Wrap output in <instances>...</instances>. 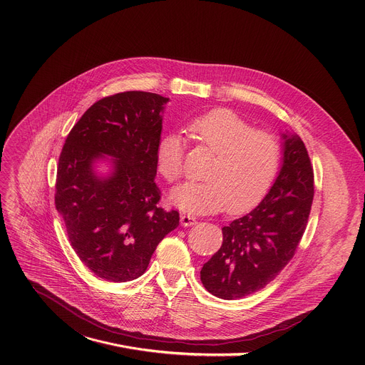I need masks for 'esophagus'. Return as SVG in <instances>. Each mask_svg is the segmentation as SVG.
Returning a JSON list of instances; mask_svg holds the SVG:
<instances>
[{
    "label": "esophagus",
    "mask_w": 365,
    "mask_h": 365,
    "mask_svg": "<svg viewBox=\"0 0 365 365\" xmlns=\"http://www.w3.org/2000/svg\"><path fill=\"white\" fill-rule=\"evenodd\" d=\"M180 224H182L183 227H192V225L197 224V220H196L193 215L182 214V215H180Z\"/></svg>",
    "instance_id": "esophagus-1"
}]
</instances>
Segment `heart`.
Masks as SVG:
<instances>
[{
  "label": "heart",
  "instance_id": "1",
  "mask_svg": "<svg viewBox=\"0 0 365 365\" xmlns=\"http://www.w3.org/2000/svg\"><path fill=\"white\" fill-rule=\"evenodd\" d=\"M189 132L214 153L207 180L176 186L172 202L185 212L205 215L227 207L240 212L256 202L271 187L281 158V148L269 132L253 129L246 120L225 109L211 110L189 123ZM185 140L165 135L157 145V168L168 182L183 175Z\"/></svg>",
  "mask_w": 365,
  "mask_h": 365
}]
</instances>
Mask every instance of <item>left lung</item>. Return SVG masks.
<instances>
[{"label":"left lung","instance_id":"8db88e82","mask_svg":"<svg viewBox=\"0 0 365 365\" xmlns=\"http://www.w3.org/2000/svg\"><path fill=\"white\" fill-rule=\"evenodd\" d=\"M282 164L267 196L249 214L222 227L220 250L201 269L204 287L237 300L268 285L292 259L306 230L314 179L302 138L287 130Z\"/></svg>","mask_w":365,"mask_h":365}]
</instances>
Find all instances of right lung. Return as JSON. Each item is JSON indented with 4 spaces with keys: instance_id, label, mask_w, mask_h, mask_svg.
<instances>
[{
    "instance_id": "add662e5",
    "label": "right lung",
    "mask_w": 365,
    "mask_h": 365,
    "mask_svg": "<svg viewBox=\"0 0 365 365\" xmlns=\"http://www.w3.org/2000/svg\"><path fill=\"white\" fill-rule=\"evenodd\" d=\"M169 98L147 91L118 93L96 102L65 140L56 173L55 207L70 243L98 278L141 277L158 243L179 225L178 211L157 204V145ZM98 160L111 170L101 175Z\"/></svg>"
}]
</instances>
